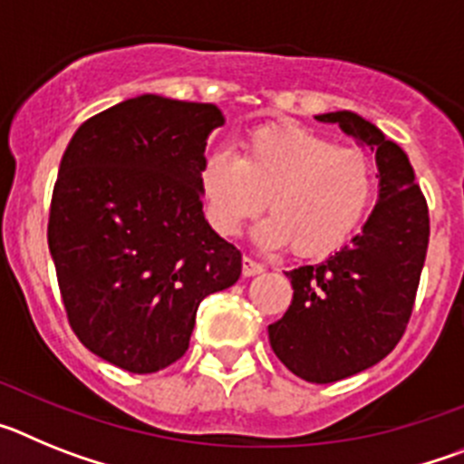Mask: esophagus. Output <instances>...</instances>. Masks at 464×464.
Instances as JSON below:
<instances>
[{"mask_svg":"<svg viewBox=\"0 0 464 464\" xmlns=\"http://www.w3.org/2000/svg\"><path fill=\"white\" fill-rule=\"evenodd\" d=\"M262 272H265V265L256 262L253 257H244V260H241V274H244L246 278L257 276V274H262Z\"/></svg>","mask_w":464,"mask_h":464,"instance_id":"esophagus-1","label":"esophagus"}]
</instances>
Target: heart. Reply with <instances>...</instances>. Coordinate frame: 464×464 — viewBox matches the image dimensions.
Listing matches in <instances>:
<instances>
[{
  "instance_id": "heart-1",
  "label": "heart",
  "mask_w": 464,
  "mask_h": 464,
  "mask_svg": "<svg viewBox=\"0 0 464 464\" xmlns=\"http://www.w3.org/2000/svg\"><path fill=\"white\" fill-rule=\"evenodd\" d=\"M197 186L211 227L235 237L265 204L256 241L267 248L290 244L297 256L337 251L353 237L374 199L376 171L358 149L299 125L256 127L241 153L218 149L197 171Z\"/></svg>"
}]
</instances>
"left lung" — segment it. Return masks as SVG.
Segmentation results:
<instances>
[{"instance_id": "left-lung-1", "label": "left lung", "mask_w": 464, "mask_h": 464, "mask_svg": "<svg viewBox=\"0 0 464 464\" xmlns=\"http://www.w3.org/2000/svg\"><path fill=\"white\" fill-rule=\"evenodd\" d=\"M315 121L339 125L376 155L379 197L351 244L318 265L285 272L293 304L269 325L274 353L309 383L370 370L397 346L416 299L430 241L428 204L407 153L353 111Z\"/></svg>"}]
</instances>
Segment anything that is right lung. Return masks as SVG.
<instances>
[{"label": "right lung", "instance_id": "add662e5", "mask_svg": "<svg viewBox=\"0 0 464 464\" xmlns=\"http://www.w3.org/2000/svg\"><path fill=\"white\" fill-rule=\"evenodd\" d=\"M213 104L137 94L73 132L53 190L48 248L72 330L132 374L181 358L197 306L235 285L241 253L208 225L197 171Z\"/></svg>", "mask_w": 464, "mask_h": 464}]
</instances>
